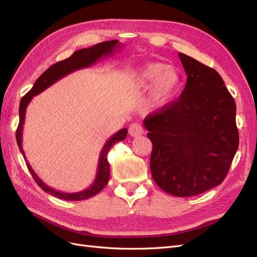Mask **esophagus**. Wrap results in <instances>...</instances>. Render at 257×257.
I'll return each instance as SVG.
<instances>
[{"label": "esophagus", "mask_w": 257, "mask_h": 257, "mask_svg": "<svg viewBox=\"0 0 257 257\" xmlns=\"http://www.w3.org/2000/svg\"><path fill=\"white\" fill-rule=\"evenodd\" d=\"M128 133H130L131 136H133V137L141 136V135L144 134V128H143L141 124L133 123V124H131V125H130Z\"/></svg>", "instance_id": "34e87169"}]
</instances>
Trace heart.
<instances>
[{
  "instance_id": "b5f03b06",
  "label": "heart",
  "mask_w": 257,
  "mask_h": 257,
  "mask_svg": "<svg viewBox=\"0 0 257 257\" xmlns=\"http://www.w3.org/2000/svg\"><path fill=\"white\" fill-rule=\"evenodd\" d=\"M132 82L139 89H147L152 85L150 105L162 108L174 99L181 88L182 78L177 68L161 62H150L137 69L132 76Z\"/></svg>"
}]
</instances>
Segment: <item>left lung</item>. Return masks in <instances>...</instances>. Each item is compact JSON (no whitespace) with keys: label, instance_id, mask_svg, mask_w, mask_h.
Listing matches in <instances>:
<instances>
[{"label":"left lung","instance_id":"1","mask_svg":"<svg viewBox=\"0 0 257 257\" xmlns=\"http://www.w3.org/2000/svg\"><path fill=\"white\" fill-rule=\"evenodd\" d=\"M188 76L178 99L146 116L152 143L153 180L178 197L198 195L223 182L239 146L236 104L222 77L184 53Z\"/></svg>","mask_w":257,"mask_h":257}]
</instances>
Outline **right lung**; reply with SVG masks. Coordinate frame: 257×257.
Returning a JSON list of instances; mask_svg holds the SVG:
<instances>
[{
  "mask_svg": "<svg viewBox=\"0 0 257 257\" xmlns=\"http://www.w3.org/2000/svg\"><path fill=\"white\" fill-rule=\"evenodd\" d=\"M121 48H122V45L119 43V41L114 40V41L96 44L90 48H83L80 50H77L69 58L51 65L47 71L44 72L40 77H38V79L35 81L32 89H31L27 94L21 98L20 106H19V124H18V128L16 131V139H17V144L20 149V152L23 154V158L26 159L25 151L22 149V130H23V124H25L27 107L31 102V99L33 98V96L40 94L41 92L49 88L51 84L57 82L59 79L63 78L64 76L77 71V69L89 67L93 64H95L98 60L105 57L111 56L114 51H119ZM126 135H127V130L122 128L108 139L99 154L97 174H96L94 182H93V184L90 186V188H88L87 190H83L81 192L63 193V192H59L57 190H53L52 188L46 185L41 180V178L34 173V170L32 169V167H31L29 162L26 159L27 166H28V169L30 170L31 175H32L33 179L35 180V182L40 185L42 190H44L46 193H49L51 195L64 200L75 201V200L88 199L92 196L96 195L97 193H99L106 186L110 176V167H109V163H108V160H107L108 152H109L110 148L114 144L124 141V139L126 138Z\"/></svg>",
  "mask_w": 257,
  "mask_h": 257,
  "instance_id": "right-lung-1",
  "label": "right lung"
}]
</instances>
